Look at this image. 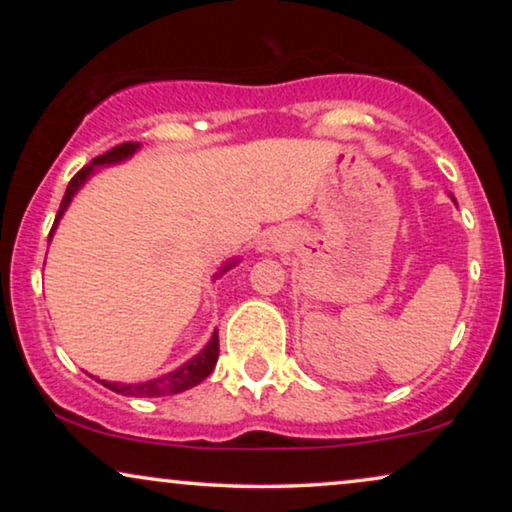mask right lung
Here are the masks:
<instances>
[{
    "mask_svg": "<svg viewBox=\"0 0 512 512\" xmlns=\"http://www.w3.org/2000/svg\"><path fill=\"white\" fill-rule=\"evenodd\" d=\"M135 142H123L114 146V149H109L107 153H102V156H97L93 163H88L86 167H81L79 172L74 174L72 181H69L65 195H62V202H60V209L58 214H55V223L51 228V233H48V242H51L53 237V230L58 226L60 216L65 214V209L69 207V202H72L74 193L79 191L83 186V181H86L90 174L95 172V165H109V163H118V160H125L132 153L137 151ZM228 268H233V265H226L223 272ZM216 359H219V333L212 335V340H209V345L202 349V352L191 359L184 366L174 370V373H167L163 377H158V380H151V382H142V384H118V382H104V380H97L102 382L104 387H109L111 391H116V394H123V396H167V394H179V391H186L195 387V384H200L205 377L212 373L214 366H216Z\"/></svg>",
    "mask_w": 512,
    "mask_h": 512,
    "instance_id": "obj_1",
    "label": "right lung"
}]
</instances>
